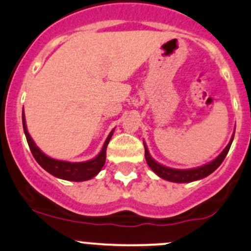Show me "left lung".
I'll list each match as a JSON object with an SVG mask.
<instances>
[{"label":"left lung","instance_id":"1","mask_svg":"<svg viewBox=\"0 0 251 251\" xmlns=\"http://www.w3.org/2000/svg\"><path fill=\"white\" fill-rule=\"evenodd\" d=\"M233 141V136L232 139L230 140L227 146L225 147V150L218 155L214 160H212L211 163L206 164V165L199 166V168L195 169H188V170H179V169H171L168 168V166H164L161 164L157 163L152 157H151L150 152H148L146 144L144 142L145 146V158H146V161L151 169L158 175L160 178L170 180V182H175V183H189V182H194V180L198 179H202L204 177H207L208 175H211L213 171H215L220 166V164L223 163V160L225 159L226 155H227L228 150H230L231 144Z\"/></svg>","mask_w":251,"mask_h":251}]
</instances>
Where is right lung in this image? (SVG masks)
Here are the masks:
<instances>
[{
  "mask_svg": "<svg viewBox=\"0 0 251 251\" xmlns=\"http://www.w3.org/2000/svg\"><path fill=\"white\" fill-rule=\"evenodd\" d=\"M23 126H24V133L26 135V140L31 150L32 154H33L34 159L37 163L42 166L45 171H48L52 176L57 177V178L66 179V180H73V182H82V180H88L93 178L94 176L99 174L101 168L105 164V159H106V147L109 141L111 140L114 130L109 134L107 139L105 140L104 146L101 148L100 153L97 155L96 158L91 159V160L82 161V163H71V161H63L57 160V159H52L48 157L47 154L42 152L34 141L32 140L31 135L27 131V126H26L25 115H24L23 110Z\"/></svg>",
  "mask_w": 251,
  "mask_h": 251,
  "instance_id": "1",
  "label": "right lung"
}]
</instances>
